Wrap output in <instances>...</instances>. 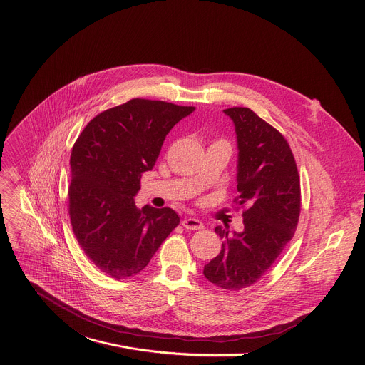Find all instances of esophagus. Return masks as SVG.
<instances>
[{
  "mask_svg": "<svg viewBox=\"0 0 365 365\" xmlns=\"http://www.w3.org/2000/svg\"><path fill=\"white\" fill-rule=\"evenodd\" d=\"M182 225L187 230H201L204 228V222L200 221L197 218H192V217H187L182 221Z\"/></svg>",
  "mask_w": 365,
  "mask_h": 365,
  "instance_id": "obj_1",
  "label": "esophagus"
}]
</instances>
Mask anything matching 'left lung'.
<instances>
[{
  "label": "left lung",
  "instance_id": "left-lung-1",
  "mask_svg": "<svg viewBox=\"0 0 365 365\" xmlns=\"http://www.w3.org/2000/svg\"><path fill=\"white\" fill-rule=\"evenodd\" d=\"M237 135V197L243 231L215 227L221 252L204 267L214 285L237 291L267 272L292 239L302 208L300 176L292 151L279 130L249 108H230Z\"/></svg>",
  "mask_w": 365,
  "mask_h": 365
}]
</instances>
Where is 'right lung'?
Here are the masks:
<instances>
[{
    "label": "right lung",
    "instance_id": "right-lung-1",
    "mask_svg": "<svg viewBox=\"0 0 365 365\" xmlns=\"http://www.w3.org/2000/svg\"><path fill=\"white\" fill-rule=\"evenodd\" d=\"M195 110L132 98L93 118L71 153L68 208L74 235L96 267L115 279L140 274L179 225L172 208H137L144 172L170 129Z\"/></svg>",
    "mask_w": 365,
    "mask_h": 365
}]
</instances>
